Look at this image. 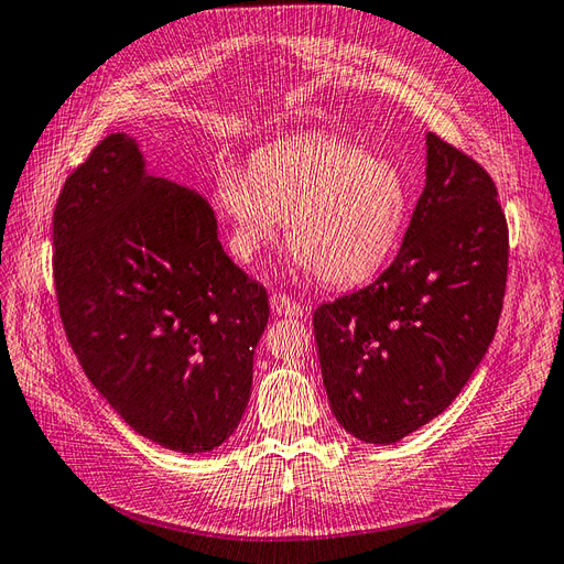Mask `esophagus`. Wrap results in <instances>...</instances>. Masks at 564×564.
Listing matches in <instances>:
<instances>
[{
    "label": "esophagus",
    "instance_id": "obj_1",
    "mask_svg": "<svg viewBox=\"0 0 564 564\" xmlns=\"http://www.w3.org/2000/svg\"><path fill=\"white\" fill-rule=\"evenodd\" d=\"M270 306L278 316H284V318H299L304 316V306L296 302V299H292L290 294H282V292H274L270 296Z\"/></svg>",
    "mask_w": 564,
    "mask_h": 564
}]
</instances>
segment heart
Here are the masks:
<instances>
[{
	"instance_id": "obj_1",
	"label": "heart",
	"mask_w": 564,
	"mask_h": 564,
	"mask_svg": "<svg viewBox=\"0 0 564 564\" xmlns=\"http://www.w3.org/2000/svg\"><path fill=\"white\" fill-rule=\"evenodd\" d=\"M215 207L231 227L229 248L241 262L272 246L286 221L299 265L328 286H355L393 256L410 191L391 161L343 137L308 134L262 149L250 171L234 161L219 164Z\"/></svg>"
}]
</instances>
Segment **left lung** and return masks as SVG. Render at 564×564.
<instances>
[{"label": "left lung", "mask_w": 564, "mask_h": 564, "mask_svg": "<svg viewBox=\"0 0 564 564\" xmlns=\"http://www.w3.org/2000/svg\"><path fill=\"white\" fill-rule=\"evenodd\" d=\"M509 231L487 171L427 134V181L391 268L321 304L314 333L335 420L395 444L454 403L502 314Z\"/></svg>", "instance_id": "left-lung-1"}]
</instances>
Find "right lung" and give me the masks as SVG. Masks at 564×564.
<instances>
[{
    "label": "right lung",
    "instance_id": "right-lung-1",
    "mask_svg": "<svg viewBox=\"0 0 564 564\" xmlns=\"http://www.w3.org/2000/svg\"><path fill=\"white\" fill-rule=\"evenodd\" d=\"M59 318L86 377L130 427L181 454L229 440L270 304L191 187L149 176L132 137L94 147L53 215Z\"/></svg>",
    "mask_w": 564,
    "mask_h": 564
}]
</instances>
